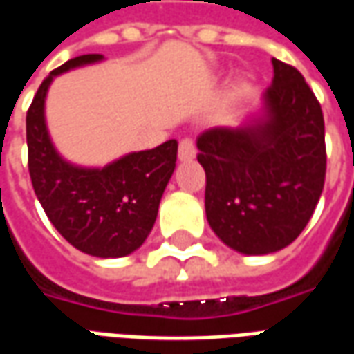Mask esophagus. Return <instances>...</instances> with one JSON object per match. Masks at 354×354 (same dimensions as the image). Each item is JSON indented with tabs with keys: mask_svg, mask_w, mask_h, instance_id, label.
Masks as SVG:
<instances>
[{
	"mask_svg": "<svg viewBox=\"0 0 354 354\" xmlns=\"http://www.w3.org/2000/svg\"><path fill=\"white\" fill-rule=\"evenodd\" d=\"M195 153H197V149H195L193 138L185 136V138L180 140V146H178V157H180V161H192Z\"/></svg>",
	"mask_w": 354,
	"mask_h": 354,
	"instance_id": "34e87169",
	"label": "esophagus"
}]
</instances>
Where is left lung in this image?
<instances>
[{"mask_svg": "<svg viewBox=\"0 0 354 354\" xmlns=\"http://www.w3.org/2000/svg\"><path fill=\"white\" fill-rule=\"evenodd\" d=\"M266 121L197 138L207 220L243 254L277 252L305 230L324 189V117L294 66L273 58Z\"/></svg>", "mask_w": 354, "mask_h": 354, "instance_id": "1", "label": "left lung"}]
</instances>
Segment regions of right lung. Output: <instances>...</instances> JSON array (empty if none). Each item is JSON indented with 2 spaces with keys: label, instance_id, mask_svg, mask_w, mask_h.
Returning a JSON list of instances; mask_svg holds the SVG:
<instances>
[{
  "label": "right lung",
  "instance_id": "add662e5",
  "mask_svg": "<svg viewBox=\"0 0 354 354\" xmlns=\"http://www.w3.org/2000/svg\"><path fill=\"white\" fill-rule=\"evenodd\" d=\"M98 60L102 55H81L43 80L26 113L28 170L45 214L70 245L98 258H121L142 246L153 227L178 142L124 155L104 169L73 167L57 153L43 113L47 88L58 73Z\"/></svg>",
  "mask_w": 354,
  "mask_h": 354
}]
</instances>
